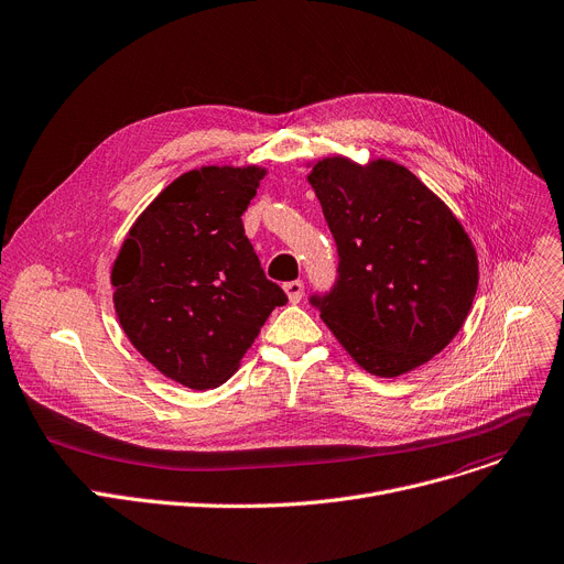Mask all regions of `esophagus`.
<instances>
[{"mask_svg":"<svg viewBox=\"0 0 564 564\" xmlns=\"http://www.w3.org/2000/svg\"><path fill=\"white\" fill-rule=\"evenodd\" d=\"M283 290H285V294H288V299H290L292 304L302 302V296H304V281H288V283L283 285Z\"/></svg>","mask_w":564,"mask_h":564,"instance_id":"esophagus-1","label":"esophagus"}]
</instances>
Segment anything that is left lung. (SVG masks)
<instances>
[{
	"mask_svg": "<svg viewBox=\"0 0 564 564\" xmlns=\"http://www.w3.org/2000/svg\"><path fill=\"white\" fill-rule=\"evenodd\" d=\"M337 247V276L311 306L373 377H399L440 354L478 285L471 240L403 165L324 159L311 176Z\"/></svg>",
	"mask_w": 564,
	"mask_h": 564,
	"instance_id": "left-lung-1",
	"label": "left lung"
}]
</instances>
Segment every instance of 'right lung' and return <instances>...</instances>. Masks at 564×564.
<instances>
[{
    "label": "right lung",
    "mask_w": 564,
    "mask_h": 564,
    "mask_svg": "<svg viewBox=\"0 0 564 564\" xmlns=\"http://www.w3.org/2000/svg\"><path fill=\"white\" fill-rule=\"evenodd\" d=\"M265 170L202 167L147 206L112 265V302L133 347L172 381H227L285 292L245 236L242 213Z\"/></svg>",
    "instance_id": "add662e5"
}]
</instances>
